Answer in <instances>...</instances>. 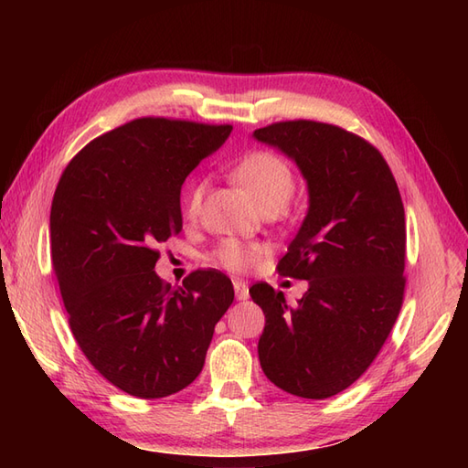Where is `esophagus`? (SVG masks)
I'll return each mask as SVG.
<instances>
[{
    "label": "esophagus",
    "instance_id": "esophagus-1",
    "mask_svg": "<svg viewBox=\"0 0 468 468\" xmlns=\"http://www.w3.org/2000/svg\"><path fill=\"white\" fill-rule=\"evenodd\" d=\"M233 290H235V297L239 302H245L250 297V287H247L245 282H233Z\"/></svg>",
    "mask_w": 468,
    "mask_h": 468
}]
</instances>
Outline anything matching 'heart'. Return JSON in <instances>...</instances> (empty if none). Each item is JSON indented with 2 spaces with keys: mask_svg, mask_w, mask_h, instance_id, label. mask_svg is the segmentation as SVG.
Masks as SVG:
<instances>
[{
  "mask_svg": "<svg viewBox=\"0 0 468 468\" xmlns=\"http://www.w3.org/2000/svg\"><path fill=\"white\" fill-rule=\"evenodd\" d=\"M231 175L239 183L261 213H280L292 201L295 193V176L283 158L267 151H253L241 156L231 168ZM207 183L195 178L185 197V211L195 217L201 211ZM260 247L247 245L237 239H225L208 255V261L227 271H245L260 257Z\"/></svg>",
  "mask_w": 468,
  "mask_h": 468,
  "instance_id": "b5f03b06",
  "label": "heart"
}]
</instances>
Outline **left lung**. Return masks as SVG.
<instances>
[{
	"mask_svg": "<svg viewBox=\"0 0 468 468\" xmlns=\"http://www.w3.org/2000/svg\"><path fill=\"white\" fill-rule=\"evenodd\" d=\"M255 141L300 168L310 207L277 263L307 282L297 305L255 283L265 314L257 344L265 376L300 399L324 400L346 390L380 352L404 297V205L390 166L370 143L340 126L275 122Z\"/></svg>",
	"mask_w": 468,
	"mask_h": 468,
	"instance_id": "1",
	"label": "left lung"
}]
</instances>
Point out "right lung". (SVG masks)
<instances>
[{
    "label": "right lung",
    "mask_w": 468,
    "mask_h": 468,
    "mask_svg": "<svg viewBox=\"0 0 468 468\" xmlns=\"http://www.w3.org/2000/svg\"><path fill=\"white\" fill-rule=\"evenodd\" d=\"M233 126L138 118L94 138L56 186L52 263L78 346L108 382L165 399L201 374L215 324L233 303L217 270L183 287L156 275V247L181 233V186Z\"/></svg>",
    "instance_id": "1"
}]
</instances>
